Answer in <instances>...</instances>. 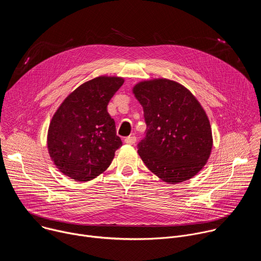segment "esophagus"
Listing matches in <instances>:
<instances>
[{
  "label": "esophagus",
  "mask_w": 261,
  "mask_h": 261,
  "mask_svg": "<svg viewBox=\"0 0 261 261\" xmlns=\"http://www.w3.org/2000/svg\"><path fill=\"white\" fill-rule=\"evenodd\" d=\"M125 142L127 144H134L136 142V137L135 136H128L125 138Z\"/></svg>",
  "instance_id": "1"
}]
</instances>
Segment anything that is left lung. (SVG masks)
Returning <instances> with one entry per match:
<instances>
[{
  "instance_id": "8db88e82",
  "label": "left lung",
  "mask_w": 261,
  "mask_h": 261,
  "mask_svg": "<svg viewBox=\"0 0 261 261\" xmlns=\"http://www.w3.org/2000/svg\"><path fill=\"white\" fill-rule=\"evenodd\" d=\"M133 93L146 124L145 137L137 145L145 166L168 184L194 176L213 146L210 121L200 103L188 89L165 79L141 82Z\"/></svg>"
}]
</instances>
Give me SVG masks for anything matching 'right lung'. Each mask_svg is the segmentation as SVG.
Listing matches in <instances>:
<instances>
[{
  "mask_svg": "<svg viewBox=\"0 0 261 261\" xmlns=\"http://www.w3.org/2000/svg\"><path fill=\"white\" fill-rule=\"evenodd\" d=\"M124 79L99 76L74 90L60 105L48 128L47 148L57 168L77 181L104 172L122 145L107 113Z\"/></svg>",
  "mask_w": 261,
  "mask_h": 261,
  "instance_id": "add662e5",
  "label": "right lung"
}]
</instances>
